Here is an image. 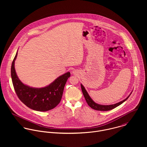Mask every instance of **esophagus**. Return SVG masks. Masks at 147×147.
Segmentation results:
<instances>
[{"label": "esophagus", "mask_w": 147, "mask_h": 147, "mask_svg": "<svg viewBox=\"0 0 147 147\" xmlns=\"http://www.w3.org/2000/svg\"><path fill=\"white\" fill-rule=\"evenodd\" d=\"M74 73H75V71H73V74H74Z\"/></svg>", "instance_id": "1"}]
</instances>
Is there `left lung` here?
Listing matches in <instances>:
<instances>
[{"instance_id":"left-lung-1","label":"left lung","mask_w":147,"mask_h":147,"mask_svg":"<svg viewBox=\"0 0 147 147\" xmlns=\"http://www.w3.org/2000/svg\"><path fill=\"white\" fill-rule=\"evenodd\" d=\"M81 87H82V90L83 95H84V97H85V99L86 102H87L88 105H89L93 109H94V110H98V111H109V110H112V109L115 108L116 107L121 105L122 104H123L125 101H126L128 99V98L129 97V96L131 95V94L132 93V91L131 92V93L128 96V97H127V98H125V100H122V101H120V102H119L118 103H116V104H113V105H100V104L96 103L91 98V97L89 95L88 93L86 90L85 87L82 84H81Z\"/></svg>"}]
</instances>
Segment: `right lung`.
<instances>
[{
  "label": "right lung",
  "instance_id": "right-lung-1",
  "mask_svg": "<svg viewBox=\"0 0 147 147\" xmlns=\"http://www.w3.org/2000/svg\"><path fill=\"white\" fill-rule=\"evenodd\" d=\"M17 56L18 51L12 63L11 72L13 85L19 98L28 107L38 111H46L55 107L61 102L70 72L64 74L45 87H31L22 83L16 74L15 62Z\"/></svg>",
  "mask_w": 147,
  "mask_h": 147
}]
</instances>
